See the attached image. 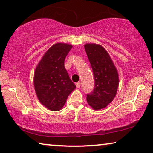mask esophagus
Instances as JSON below:
<instances>
[{
    "mask_svg": "<svg viewBox=\"0 0 153 153\" xmlns=\"http://www.w3.org/2000/svg\"><path fill=\"white\" fill-rule=\"evenodd\" d=\"M76 88H79L80 86H81V83H80V82H78V83H76Z\"/></svg>",
    "mask_w": 153,
    "mask_h": 153,
    "instance_id": "34e87169",
    "label": "esophagus"
}]
</instances>
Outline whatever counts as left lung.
<instances>
[{"label": "left lung", "mask_w": 153, "mask_h": 153, "mask_svg": "<svg viewBox=\"0 0 153 153\" xmlns=\"http://www.w3.org/2000/svg\"><path fill=\"white\" fill-rule=\"evenodd\" d=\"M84 47L95 81L93 91L87 94V101L94 109H102L116 96L119 85L118 73L109 53L102 46L86 44Z\"/></svg>", "instance_id": "obj_1"}]
</instances>
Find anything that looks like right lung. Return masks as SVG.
Wrapping results in <instances>:
<instances>
[{
  "instance_id": "add662e5",
  "label": "right lung",
  "mask_w": 153,
  "mask_h": 153,
  "mask_svg": "<svg viewBox=\"0 0 153 153\" xmlns=\"http://www.w3.org/2000/svg\"><path fill=\"white\" fill-rule=\"evenodd\" d=\"M72 46L54 44L44 54L34 73V87L38 100L51 111H59L76 88L64 67V60Z\"/></svg>"
}]
</instances>
